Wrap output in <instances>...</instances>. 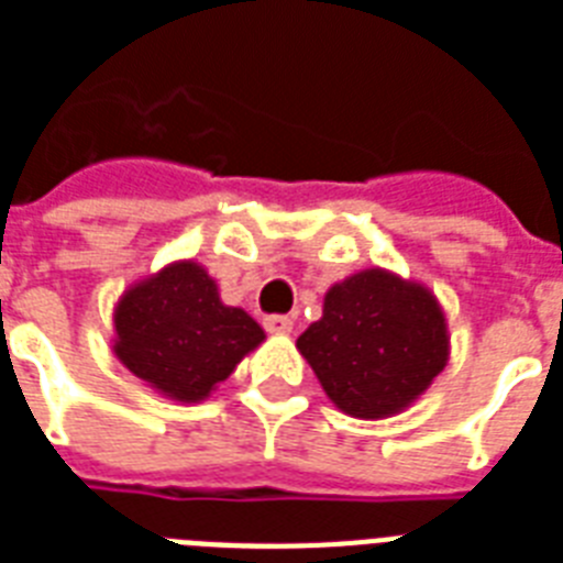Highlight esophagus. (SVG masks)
Here are the masks:
<instances>
[{
    "label": "esophagus",
    "instance_id": "1",
    "mask_svg": "<svg viewBox=\"0 0 563 563\" xmlns=\"http://www.w3.org/2000/svg\"><path fill=\"white\" fill-rule=\"evenodd\" d=\"M263 324L268 333H291L295 321H291V316H265Z\"/></svg>",
    "mask_w": 563,
    "mask_h": 563
}]
</instances>
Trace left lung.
Segmentation results:
<instances>
[{
    "instance_id": "1",
    "label": "left lung",
    "mask_w": 563,
    "mask_h": 563,
    "mask_svg": "<svg viewBox=\"0 0 563 563\" xmlns=\"http://www.w3.org/2000/svg\"><path fill=\"white\" fill-rule=\"evenodd\" d=\"M446 324L418 283L371 268L335 283L324 316L298 339L327 397L353 418H388L446 365Z\"/></svg>"
}]
</instances>
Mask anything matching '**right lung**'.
Instances as JSON below:
<instances>
[{
	"label": "right lung",
	"instance_id": "right-lung-1",
	"mask_svg": "<svg viewBox=\"0 0 563 563\" xmlns=\"http://www.w3.org/2000/svg\"><path fill=\"white\" fill-rule=\"evenodd\" d=\"M113 321L122 365L180 402L203 400L265 339L245 309L221 303L216 280L198 263H172L136 283Z\"/></svg>",
	"mask_w": 563,
	"mask_h": 563
}]
</instances>
